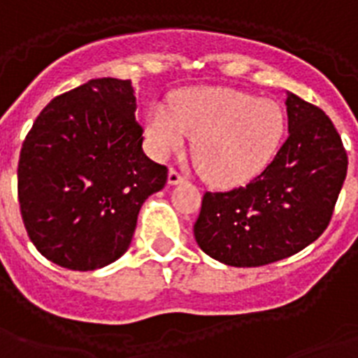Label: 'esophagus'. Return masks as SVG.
I'll use <instances>...</instances> for the list:
<instances>
[{
	"label": "esophagus",
	"mask_w": 358,
	"mask_h": 358,
	"mask_svg": "<svg viewBox=\"0 0 358 358\" xmlns=\"http://www.w3.org/2000/svg\"><path fill=\"white\" fill-rule=\"evenodd\" d=\"M185 182V176L182 173H178L176 169H171L169 171V184L171 185H176V184H182Z\"/></svg>",
	"instance_id": "1"
}]
</instances>
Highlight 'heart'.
<instances>
[{"instance_id": "1", "label": "heart", "mask_w": 358, "mask_h": 358, "mask_svg": "<svg viewBox=\"0 0 358 358\" xmlns=\"http://www.w3.org/2000/svg\"><path fill=\"white\" fill-rule=\"evenodd\" d=\"M286 129L282 109L227 87L194 89L173 101L171 113L155 105L147 134L162 156L194 140L193 158L203 178L216 185L244 184L269 164Z\"/></svg>"}]
</instances>
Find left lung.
Here are the masks:
<instances>
[{
	"mask_svg": "<svg viewBox=\"0 0 358 358\" xmlns=\"http://www.w3.org/2000/svg\"><path fill=\"white\" fill-rule=\"evenodd\" d=\"M287 140L248 185L206 193L194 222L203 253L235 267L276 262L326 231L346 180L341 134L317 105L287 94Z\"/></svg>",
	"mask_w": 358,
	"mask_h": 358,
	"instance_id": "obj_1",
	"label": "left lung"
}]
</instances>
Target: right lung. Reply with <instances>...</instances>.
<instances>
[{
	"instance_id": "add662e5",
	"label": "right lung",
	"mask_w": 358,
	"mask_h": 358,
	"mask_svg": "<svg viewBox=\"0 0 358 358\" xmlns=\"http://www.w3.org/2000/svg\"><path fill=\"white\" fill-rule=\"evenodd\" d=\"M131 80L100 78L56 96L21 145L17 200L47 260L92 271L131 245L140 207L167 167L147 158Z\"/></svg>"
}]
</instances>
